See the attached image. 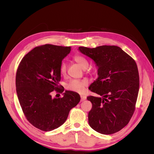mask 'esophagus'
Wrapping results in <instances>:
<instances>
[{"label":"esophagus","instance_id":"esophagus-1","mask_svg":"<svg viewBox=\"0 0 154 154\" xmlns=\"http://www.w3.org/2000/svg\"><path fill=\"white\" fill-rule=\"evenodd\" d=\"M87 99V97L85 96H83V95H82L81 96V101H84Z\"/></svg>","mask_w":154,"mask_h":154}]
</instances>
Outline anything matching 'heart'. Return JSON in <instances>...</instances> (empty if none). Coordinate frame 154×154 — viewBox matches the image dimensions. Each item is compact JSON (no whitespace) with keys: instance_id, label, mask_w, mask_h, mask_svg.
I'll list each match as a JSON object with an SVG mask.
<instances>
[{"instance_id":"b5f03b06","label":"heart","mask_w":154,"mask_h":154,"mask_svg":"<svg viewBox=\"0 0 154 154\" xmlns=\"http://www.w3.org/2000/svg\"><path fill=\"white\" fill-rule=\"evenodd\" d=\"M74 60L79 66L83 69H86L88 66L87 60L82 55H76L74 57ZM67 71V64L63 62L60 67V71L62 74H65ZM88 82L85 79L83 80H71L67 85V88L69 90L79 93H82L84 88L88 85Z\"/></svg>"}]
</instances>
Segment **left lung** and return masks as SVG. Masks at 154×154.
Wrapping results in <instances>:
<instances>
[{
	"label": "left lung",
	"instance_id": "1",
	"mask_svg": "<svg viewBox=\"0 0 154 154\" xmlns=\"http://www.w3.org/2000/svg\"><path fill=\"white\" fill-rule=\"evenodd\" d=\"M78 50L94 62L97 78L88 87L100 96L87 99L92 106L88 115L91 127L102 134H112L127 125L135 110L139 77L134 60L119 47L101 45Z\"/></svg>",
	"mask_w": 154,
	"mask_h": 154
}]
</instances>
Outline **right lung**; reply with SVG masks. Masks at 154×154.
Instances as JSON below:
<instances>
[{
  "label": "right lung",
  "mask_w": 154,
  "mask_h": 154,
  "mask_svg": "<svg viewBox=\"0 0 154 154\" xmlns=\"http://www.w3.org/2000/svg\"><path fill=\"white\" fill-rule=\"evenodd\" d=\"M71 51L70 47L45 44L32 49L22 58L16 74L18 101L29 122L43 131H51L66 122L69 111L80 101L78 93L66 91L63 97L53 98L58 88L60 67Z\"/></svg>",
  "instance_id": "1"
}]
</instances>
